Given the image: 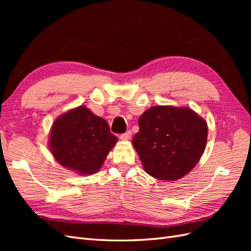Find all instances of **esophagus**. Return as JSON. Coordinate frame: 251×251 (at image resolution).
Returning a JSON list of instances; mask_svg holds the SVG:
<instances>
[{
	"mask_svg": "<svg viewBox=\"0 0 251 251\" xmlns=\"http://www.w3.org/2000/svg\"><path fill=\"white\" fill-rule=\"evenodd\" d=\"M131 136H132V132L128 130V131H126L125 134H121L120 135V139L121 140H128L131 138Z\"/></svg>",
	"mask_w": 251,
	"mask_h": 251,
	"instance_id": "1",
	"label": "esophagus"
}]
</instances>
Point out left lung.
<instances>
[{"mask_svg":"<svg viewBox=\"0 0 251 251\" xmlns=\"http://www.w3.org/2000/svg\"><path fill=\"white\" fill-rule=\"evenodd\" d=\"M132 144L143 169L159 180L185 176L199 162L207 141V123L185 107L157 105L139 117Z\"/></svg>","mask_w":251,"mask_h":251,"instance_id":"8db88e82","label":"left lung"}]
</instances>
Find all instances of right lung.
<instances>
[{
	"label": "right lung",
	"instance_id": "add662e5",
	"mask_svg": "<svg viewBox=\"0 0 251 251\" xmlns=\"http://www.w3.org/2000/svg\"><path fill=\"white\" fill-rule=\"evenodd\" d=\"M117 140L107 121L79 105L54 120L49 149L60 165L83 176L100 170Z\"/></svg>",
	"mask_w": 251,
	"mask_h": 251
}]
</instances>
